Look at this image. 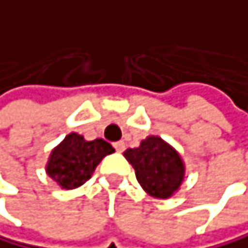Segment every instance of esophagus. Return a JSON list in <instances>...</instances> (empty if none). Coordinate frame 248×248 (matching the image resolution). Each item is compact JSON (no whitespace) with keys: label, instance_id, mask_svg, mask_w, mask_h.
I'll return each mask as SVG.
<instances>
[{"label":"esophagus","instance_id":"34e87169","mask_svg":"<svg viewBox=\"0 0 248 248\" xmlns=\"http://www.w3.org/2000/svg\"><path fill=\"white\" fill-rule=\"evenodd\" d=\"M114 148H116L117 152H123L125 151V141H116L114 143Z\"/></svg>","mask_w":248,"mask_h":248}]
</instances>
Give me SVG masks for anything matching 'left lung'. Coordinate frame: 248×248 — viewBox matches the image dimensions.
I'll return each instance as SVG.
<instances>
[{
	"mask_svg": "<svg viewBox=\"0 0 248 248\" xmlns=\"http://www.w3.org/2000/svg\"><path fill=\"white\" fill-rule=\"evenodd\" d=\"M123 155L136 169L140 186L151 197L169 198L185 180V163L180 154L157 136L146 137L139 148H129Z\"/></svg>",
	"mask_w": 248,
	"mask_h": 248,
	"instance_id": "obj_1",
	"label": "left lung"
}]
</instances>
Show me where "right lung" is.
Segmentation results:
<instances>
[{
  "mask_svg": "<svg viewBox=\"0 0 248 248\" xmlns=\"http://www.w3.org/2000/svg\"><path fill=\"white\" fill-rule=\"evenodd\" d=\"M112 152L114 148L105 140L88 141L71 132L51 151L46 170L62 189H74L88 181L102 158Z\"/></svg>",
  "mask_w": 248,
  "mask_h": 248,
  "instance_id": "right-lung-1",
  "label": "right lung"
}]
</instances>
